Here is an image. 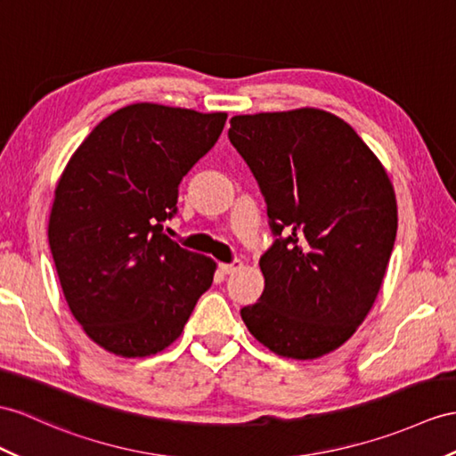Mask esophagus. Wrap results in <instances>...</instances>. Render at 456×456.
<instances>
[{"mask_svg": "<svg viewBox=\"0 0 456 456\" xmlns=\"http://www.w3.org/2000/svg\"><path fill=\"white\" fill-rule=\"evenodd\" d=\"M218 269L222 274H232L236 273L238 269H241V261H232V263H220Z\"/></svg>", "mask_w": 456, "mask_h": 456, "instance_id": "obj_1", "label": "esophagus"}]
</instances>
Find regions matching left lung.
Here are the masks:
<instances>
[{
    "mask_svg": "<svg viewBox=\"0 0 456 456\" xmlns=\"http://www.w3.org/2000/svg\"><path fill=\"white\" fill-rule=\"evenodd\" d=\"M228 137L259 183L276 238L243 323L284 358L337 350L370 314L391 259V180L358 133L323 110L234 116Z\"/></svg>",
    "mask_w": 456,
    "mask_h": 456,
    "instance_id": "1",
    "label": "left lung"
}]
</instances>
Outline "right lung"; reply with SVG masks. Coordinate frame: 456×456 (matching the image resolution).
Returning <instances> with one entry per match:
<instances>
[{
  "instance_id": "add662e5",
  "label": "right lung",
  "mask_w": 456,
  "mask_h": 456,
  "mask_svg": "<svg viewBox=\"0 0 456 456\" xmlns=\"http://www.w3.org/2000/svg\"><path fill=\"white\" fill-rule=\"evenodd\" d=\"M226 114L131 104L100 121L55 187L48 240L73 317L124 358L182 335L216 265L164 234L183 175L215 147Z\"/></svg>"
}]
</instances>
